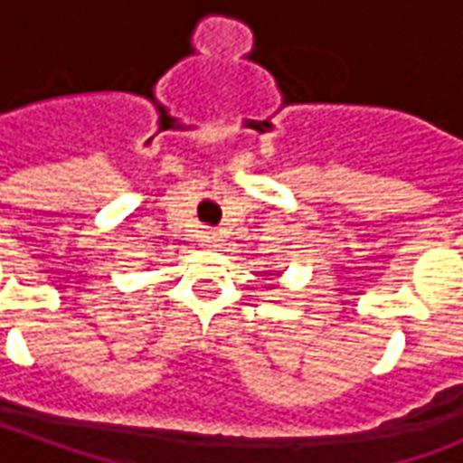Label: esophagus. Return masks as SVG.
Listing matches in <instances>:
<instances>
[{
    "instance_id": "obj_1",
    "label": "esophagus",
    "mask_w": 463,
    "mask_h": 463,
    "mask_svg": "<svg viewBox=\"0 0 463 463\" xmlns=\"http://www.w3.org/2000/svg\"><path fill=\"white\" fill-rule=\"evenodd\" d=\"M218 242H221V235L213 231H203L201 232V245L203 248H218Z\"/></svg>"
}]
</instances>
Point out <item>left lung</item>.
Masks as SVG:
<instances>
[{
    "mask_svg": "<svg viewBox=\"0 0 463 463\" xmlns=\"http://www.w3.org/2000/svg\"><path fill=\"white\" fill-rule=\"evenodd\" d=\"M275 275H280V270H275ZM272 288H275V285H270V290H272Z\"/></svg>",
    "mask_w": 463,
    "mask_h": 463,
    "instance_id": "obj_1",
    "label": "left lung"
}]
</instances>
